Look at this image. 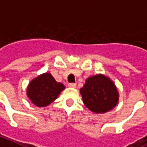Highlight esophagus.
Instances as JSON below:
<instances>
[{"mask_svg": "<svg viewBox=\"0 0 147 147\" xmlns=\"http://www.w3.org/2000/svg\"><path fill=\"white\" fill-rule=\"evenodd\" d=\"M68 86L70 87V88H76V83H69L68 84Z\"/></svg>", "mask_w": 147, "mask_h": 147, "instance_id": "34e87169", "label": "esophagus"}]
</instances>
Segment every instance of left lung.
<instances>
[{
	"instance_id": "1",
	"label": "left lung",
	"mask_w": 147,
	"mask_h": 147,
	"mask_svg": "<svg viewBox=\"0 0 147 147\" xmlns=\"http://www.w3.org/2000/svg\"><path fill=\"white\" fill-rule=\"evenodd\" d=\"M80 93L85 106L96 114L106 113L115 108L119 97L113 82L102 74L86 78Z\"/></svg>"
}]
</instances>
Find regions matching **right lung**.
<instances>
[{"instance_id":"right-lung-1","label":"right lung","mask_w":147,"mask_h":147,"mask_svg":"<svg viewBox=\"0 0 147 147\" xmlns=\"http://www.w3.org/2000/svg\"><path fill=\"white\" fill-rule=\"evenodd\" d=\"M65 86L55 81L51 73L45 72L32 79L27 88V96L34 105L45 107L55 100Z\"/></svg>"}]
</instances>
